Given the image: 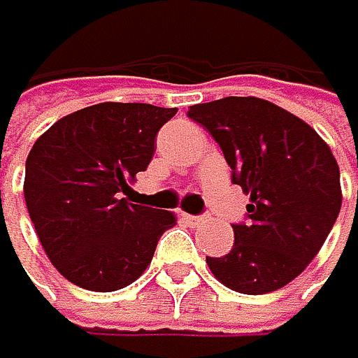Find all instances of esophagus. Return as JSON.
Instances as JSON below:
<instances>
[{"mask_svg":"<svg viewBox=\"0 0 358 358\" xmlns=\"http://www.w3.org/2000/svg\"><path fill=\"white\" fill-rule=\"evenodd\" d=\"M183 220H186L190 226H201L203 222H206L203 217H199V215H188V213H183Z\"/></svg>","mask_w":358,"mask_h":358,"instance_id":"34e87169","label":"esophagus"}]
</instances>
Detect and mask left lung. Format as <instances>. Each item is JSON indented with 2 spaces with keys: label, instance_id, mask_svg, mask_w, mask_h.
<instances>
[{
  "label": "left lung",
  "instance_id": "obj_1",
  "mask_svg": "<svg viewBox=\"0 0 358 358\" xmlns=\"http://www.w3.org/2000/svg\"><path fill=\"white\" fill-rule=\"evenodd\" d=\"M188 116L217 141L233 183L249 194V220L233 224L231 253L206 257L213 275L251 296L289 285L338 217L343 194L332 150L303 118L255 96L192 105Z\"/></svg>",
  "mask_w": 358,
  "mask_h": 358
}]
</instances>
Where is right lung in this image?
<instances>
[{"instance_id":"obj_1","label":"right lung","mask_w":358,"mask_h":358,"mask_svg":"<svg viewBox=\"0 0 358 358\" xmlns=\"http://www.w3.org/2000/svg\"><path fill=\"white\" fill-rule=\"evenodd\" d=\"M177 107L98 103L60 118L26 159L24 199L51 264L89 292H116L148 269L177 217L132 203L129 183Z\"/></svg>"}]
</instances>
